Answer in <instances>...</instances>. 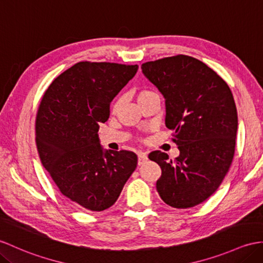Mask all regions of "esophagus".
Listing matches in <instances>:
<instances>
[{
	"label": "esophagus",
	"instance_id": "34e87169",
	"mask_svg": "<svg viewBox=\"0 0 263 263\" xmlns=\"http://www.w3.org/2000/svg\"><path fill=\"white\" fill-rule=\"evenodd\" d=\"M146 159H148V157H146L145 154H143V152H139L138 154V163L139 164H142L144 161H146Z\"/></svg>",
	"mask_w": 263,
	"mask_h": 263
}]
</instances>
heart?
Instances as JSON below:
<instances>
[{"label":"heart","mask_w":263,"mask_h":263,"mask_svg":"<svg viewBox=\"0 0 263 263\" xmlns=\"http://www.w3.org/2000/svg\"><path fill=\"white\" fill-rule=\"evenodd\" d=\"M152 94H155V93H154V91H152L151 89H148V88L140 89L139 93H138V102L143 100V99H145V97H148V96H150V95H152ZM121 103H122V99H121V97H118V99L114 101L113 105H112V112L115 113V112L118 111L120 105H121Z\"/></svg>","instance_id":"1"}]
</instances>
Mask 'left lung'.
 Instances as JSON below:
<instances>
[{"label": "left lung", "instance_id": "obj_1", "mask_svg": "<svg viewBox=\"0 0 263 263\" xmlns=\"http://www.w3.org/2000/svg\"><path fill=\"white\" fill-rule=\"evenodd\" d=\"M141 69L166 100V126L180 151L174 160L159 150L149 154L161 168L157 191L175 209L194 207L217 191L233 161V95L217 72L186 54L144 63Z\"/></svg>", "mask_w": 263, "mask_h": 263}]
</instances>
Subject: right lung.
<instances>
[{"mask_svg": "<svg viewBox=\"0 0 263 263\" xmlns=\"http://www.w3.org/2000/svg\"><path fill=\"white\" fill-rule=\"evenodd\" d=\"M137 70L138 65L79 62L42 96L35 118L41 163L60 193L83 210L111 207L137 168L134 152H104L97 134L109 104Z\"/></svg>", "mask_w": 263, "mask_h": 263, "instance_id": "1", "label": "right lung"}]
</instances>
